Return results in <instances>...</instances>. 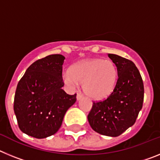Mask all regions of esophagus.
I'll use <instances>...</instances> for the list:
<instances>
[{
	"label": "esophagus",
	"mask_w": 160,
	"mask_h": 160,
	"mask_svg": "<svg viewBox=\"0 0 160 160\" xmlns=\"http://www.w3.org/2000/svg\"><path fill=\"white\" fill-rule=\"evenodd\" d=\"M82 98H83L82 94H80V93H78V94H77V100L82 99Z\"/></svg>",
	"instance_id": "esophagus-1"
}]
</instances>
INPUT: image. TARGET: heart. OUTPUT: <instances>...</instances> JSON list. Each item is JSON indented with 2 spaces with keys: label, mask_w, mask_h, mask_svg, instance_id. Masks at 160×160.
I'll use <instances>...</instances> for the list:
<instances>
[{
  "label": "heart",
  "mask_w": 160,
  "mask_h": 160,
  "mask_svg": "<svg viewBox=\"0 0 160 160\" xmlns=\"http://www.w3.org/2000/svg\"><path fill=\"white\" fill-rule=\"evenodd\" d=\"M64 81L71 87L82 83V90L94 99H103L113 92L117 82V69L110 60L87 59L73 65L64 73Z\"/></svg>",
  "instance_id": "b5f03b06"
}]
</instances>
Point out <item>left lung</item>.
Masks as SVG:
<instances>
[{
    "label": "left lung",
    "instance_id": "8db88e82",
    "mask_svg": "<svg viewBox=\"0 0 160 160\" xmlns=\"http://www.w3.org/2000/svg\"><path fill=\"white\" fill-rule=\"evenodd\" d=\"M108 57L117 68L116 85L107 98L93 102L87 118L94 131L117 137L135 124L142 107L144 87L135 63L116 54Z\"/></svg>",
    "mask_w": 160,
    "mask_h": 160
}]
</instances>
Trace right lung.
<instances>
[{"instance_id": "add662e5", "label": "right lung", "mask_w": 160, "mask_h": 160, "mask_svg": "<svg viewBox=\"0 0 160 160\" xmlns=\"http://www.w3.org/2000/svg\"><path fill=\"white\" fill-rule=\"evenodd\" d=\"M65 57L52 54L28 68L17 87L13 110L23 133L37 138L54 135L67 110L76 102V94H67L62 87Z\"/></svg>"}]
</instances>
